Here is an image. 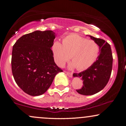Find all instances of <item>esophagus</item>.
<instances>
[{
  "mask_svg": "<svg viewBox=\"0 0 126 126\" xmlns=\"http://www.w3.org/2000/svg\"><path fill=\"white\" fill-rule=\"evenodd\" d=\"M66 72V75L68 76H69L70 77H72L73 76V73H72V72Z\"/></svg>",
  "mask_w": 126,
  "mask_h": 126,
  "instance_id": "esophagus-1",
  "label": "esophagus"
}]
</instances>
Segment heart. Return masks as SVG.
I'll use <instances>...</instances> for the list:
<instances>
[{"label": "heart", "instance_id": "obj_1", "mask_svg": "<svg viewBox=\"0 0 126 126\" xmlns=\"http://www.w3.org/2000/svg\"><path fill=\"white\" fill-rule=\"evenodd\" d=\"M51 50L54 61L58 66H63L71 57L73 63L69 67H76L79 70H85L92 66L99 54L97 43L75 34L63 38V44L58 41H54Z\"/></svg>", "mask_w": 126, "mask_h": 126}]
</instances>
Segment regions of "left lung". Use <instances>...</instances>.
<instances>
[{
	"mask_svg": "<svg viewBox=\"0 0 126 126\" xmlns=\"http://www.w3.org/2000/svg\"><path fill=\"white\" fill-rule=\"evenodd\" d=\"M99 46V55L92 66L79 73H73V77H81L83 85L77 89L79 94L92 95L102 90L107 84L112 69L113 57L110 45L104 39L89 35Z\"/></svg>",
	"mask_w": 126,
	"mask_h": 126,
	"instance_id": "8db88e82",
	"label": "left lung"
}]
</instances>
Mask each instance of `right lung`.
Segmentation results:
<instances>
[{"label":"right lung","mask_w":126,"mask_h":126,"mask_svg":"<svg viewBox=\"0 0 126 126\" xmlns=\"http://www.w3.org/2000/svg\"><path fill=\"white\" fill-rule=\"evenodd\" d=\"M54 38L53 31L37 30L22 36L14 45L12 73L17 85L29 95L44 94L57 74L63 72L51 49Z\"/></svg>","instance_id":"right-lung-1"}]
</instances>
